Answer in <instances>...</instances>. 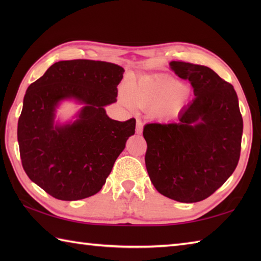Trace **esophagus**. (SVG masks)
I'll use <instances>...</instances> for the list:
<instances>
[{
	"label": "esophagus",
	"instance_id": "1",
	"mask_svg": "<svg viewBox=\"0 0 261 261\" xmlns=\"http://www.w3.org/2000/svg\"><path fill=\"white\" fill-rule=\"evenodd\" d=\"M143 130V123L140 119L137 120V126H136V132L138 135H141Z\"/></svg>",
	"mask_w": 261,
	"mask_h": 261
}]
</instances>
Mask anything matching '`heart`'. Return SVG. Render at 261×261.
<instances>
[{
	"instance_id": "heart-1",
	"label": "heart",
	"mask_w": 261,
	"mask_h": 261,
	"mask_svg": "<svg viewBox=\"0 0 261 261\" xmlns=\"http://www.w3.org/2000/svg\"><path fill=\"white\" fill-rule=\"evenodd\" d=\"M185 92V87L174 80L143 76L126 85L122 91V98L129 105L134 103L140 108L160 109V113L167 114L177 108Z\"/></svg>"
}]
</instances>
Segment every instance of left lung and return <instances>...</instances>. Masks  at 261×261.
<instances>
[{
    "label": "left lung",
    "instance_id": "8db88e82",
    "mask_svg": "<svg viewBox=\"0 0 261 261\" xmlns=\"http://www.w3.org/2000/svg\"><path fill=\"white\" fill-rule=\"evenodd\" d=\"M169 65L191 83L195 97L176 122L143 127L146 167L160 194L195 203L212 195L234 171L243 121L233 86L214 70L185 62Z\"/></svg>",
    "mask_w": 261,
    "mask_h": 261
}]
</instances>
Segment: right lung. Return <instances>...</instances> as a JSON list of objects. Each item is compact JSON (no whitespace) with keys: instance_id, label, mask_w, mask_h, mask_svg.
I'll list each match as a JSON object with an SVG mask.
<instances>
[{"instance_id":"1","label":"right lung","mask_w":261,"mask_h":261,"mask_svg":"<svg viewBox=\"0 0 261 261\" xmlns=\"http://www.w3.org/2000/svg\"><path fill=\"white\" fill-rule=\"evenodd\" d=\"M123 73L112 63L63 60L28 87L18 121L20 157L28 177L49 195L77 201L105 184L136 129L134 118L115 121L104 110L116 102ZM68 98L85 107L74 122L55 124L56 108Z\"/></svg>"}]
</instances>
